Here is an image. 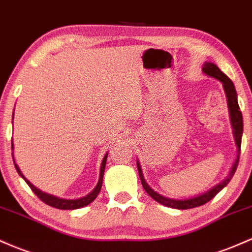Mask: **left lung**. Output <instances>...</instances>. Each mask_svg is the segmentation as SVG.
I'll use <instances>...</instances> for the list:
<instances>
[{"label": "left lung", "mask_w": 252, "mask_h": 252, "mask_svg": "<svg viewBox=\"0 0 252 252\" xmlns=\"http://www.w3.org/2000/svg\"><path fill=\"white\" fill-rule=\"evenodd\" d=\"M203 74L206 75L214 77L218 81H220L222 84L223 91H225L226 99H227V106H228V113H229V121H231L232 126V132H233L234 142L237 145V158L234 160L233 165H232L231 171H229L228 176L223 179L222 182L218 183L217 185L211 188L209 190H207L206 192L200 193L197 196H193V197L189 198H171L166 197V196H162L161 193L154 191L151 187H149L147 182H146L145 177H143L142 168H141V165L139 160L136 161L137 164V170H139V176L141 179V184H142L143 189L146 190V192L151 196L153 200H156L157 202L164 204V206L170 207V208L175 209H190L195 208V207H200L202 204L207 203L208 201H211L218 192L221 191L223 188L226 187L229 183V181L233 177L234 172H236L237 166H238L239 162V154H240V145H242V135H243V116L242 112H240L239 105H238V99H237V92L236 87H234L233 82L228 79L222 71L218 68L217 64L212 62H204L202 67Z\"/></svg>", "instance_id": "left-lung-1"}]
</instances>
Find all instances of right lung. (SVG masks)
<instances>
[{"instance_id":"1","label":"right lung","mask_w":252,"mask_h":252,"mask_svg":"<svg viewBox=\"0 0 252 252\" xmlns=\"http://www.w3.org/2000/svg\"><path fill=\"white\" fill-rule=\"evenodd\" d=\"M14 118V113H13V117L12 120ZM12 149L14 151V145H13V139H12ZM13 156V161H14V166H15V170L18 171L19 176H21L24 178V181L26 182L27 184H29V187L31 188L32 191L35 193V195L38 196V197L40 198L41 201H43L44 203L49 204V206L54 207V208H57V209H67V211H71V209H79V208H82V207H86L88 206L90 203H92L93 201L95 200L96 196H98L99 191H100L101 189V185H103V177H104V172H105V166H106V159H107V153L105 154L103 161H101V165H100V175H99V181H98V184H96V187L94 189L92 190L90 193H87L86 196H82V197L80 198H62V197H59V196H55V195H51V193H48L45 191H41L40 189H38L37 187H34L31 182L29 181V179L26 178L23 175V172L20 171V168H19L18 165H16L15 162V159H14V154L12 153Z\"/></svg>"}]
</instances>
